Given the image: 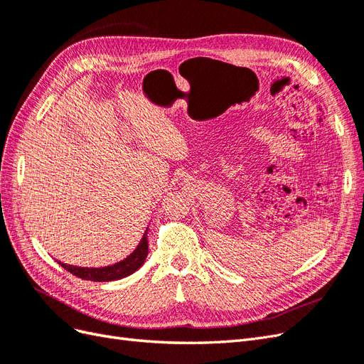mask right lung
I'll return each instance as SVG.
<instances>
[{
  "label": "right lung",
  "instance_id": "obj_1",
  "mask_svg": "<svg viewBox=\"0 0 364 364\" xmlns=\"http://www.w3.org/2000/svg\"><path fill=\"white\" fill-rule=\"evenodd\" d=\"M149 253V241H147V230L146 234L142 235V240L139 241L138 247L130 253V255L119 261L114 266H107V267H77V266H70V264H63L58 261L60 266L68 270L70 273L75 274L77 278H82L86 281H97V282H106V281H117L121 278H126L129 274L136 272L142 264H144L146 258Z\"/></svg>",
  "mask_w": 364,
  "mask_h": 364
}]
</instances>
